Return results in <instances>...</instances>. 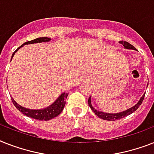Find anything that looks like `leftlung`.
Wrapping results in <instances>:
<instances>
[{"label": "left lung", "mask_w": 154, "mask_h": 154, "mask_svg": "<svg viewBox=\"0 0 154 154\" xmlns=\"http://www.w3.org/2000/svg\"><path fill=\"white\" fill-rule=\"evenodd\" d=\"M120 43L123 45V46H124L125 49L137 50V49L134 48V46H133L132 45L129 44V42H123V41H122V42H120ZM148 84H149V82H148ZM148 84H147V85H148ZM145 94H146V93L141 96V97L140 98L138 102L135 105H134L133 107L129 108V109H128L125 110V111H122V112H116V113H109V112H101V111L97 110L92 105L91 97H90L89 98V100H88V103H89V107H90V109L93 110V112H94L98 117H100V118H101V119L103 120H106V121H116V120L121 119V118H122V117H126V116H128V115L131 114V113H133L134 112H135V111L138 109L139 106L141 105L142 101H143L144 97H145Z\"/></svg>", "instance_id": "obj_1"}]
</instances>
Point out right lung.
Masks as SVG:
<instances>
[{
    "mask_svg": "<svg viewBox=\"0 0 154 154\" xmlns=\"http://www.w3.org/2000/svg\"><path fill=\"white\" fill-rule=\"evenodd\" d=\"M49 41H51V38H49V37H38V38H36V39L32 40V41H30V42H25L21 46L19 47L13 53L11 60L13 59V56H14L16 52H17V50H19L25 45L42 43V42H49ZM68 94H69L68 93H63L58 97L57 99L54 102L52 103L51 105H49L48 107L44 108V109H32L23 107V106L19 105L18 103L16 102V101L13 97H11V98H12V101H13V105H15V107L20 112H22L23 114H25V116L33 118V119L39 120V121H49V120H51L52 118L57 117L58 115L62 112L63 109H64L65 105V102H66L65 100L67 98Z\"/></svg>",
    "mask_w": 154,
    "mask_h": 154,
    "instance_id": "1",
    "label": "right lung"
}]
</instances>
